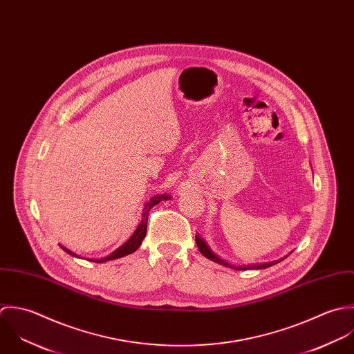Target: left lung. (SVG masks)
<instances>
[{
  "label": "left lung",
  "mask_w": 354,
  "mask_h": 354,
  "mask_svg": "<svg viewBox=\"0 0 354 354\" xmlns=\"http://www.w3.org/2000/svg\"><path fill=\"white\" fill-rule=\"evenodd\" d=\"M196 242H197V246H198V249H200L201 254H204L207 259L212 260V261L217 263V264H221V266H224V267H228V268H232V270H238V271H246V270H263V268H268V267L275 266L277 263H279V261H272V263H266V264H252V266H248V267H246V266H243V267H235V266L228 264L227 261H224V260H223V259H220L218 256H216V254L213 253L212 250L209 249V246L205 243V241H204L200 235H196ZM282 260H281V261H282Z\"/></svg>",
  "instance_id": "1"
}]
</instances>
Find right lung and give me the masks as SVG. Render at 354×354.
Here are the masks:
<instances>
[{"instance_id": "add662e5", "label": "right lung", "mask_w": 354, "mask_h": 354, "mask_svg": "<svg viewBox=\"0 0 354 354\" xmlns=\"http://www.w3.org/2000/svg\"><path fill=\"white\" fill-rule=\"evenodd\" d=\"M169 198H171V197H169V196H167V194H161V196H158V194H157V196L151 197V198L147 201V204L145 205V208H143L141 223H140V225L137 227L136 232L131 235V238H130L126 243H123L119 249H116L112 254H109L108 257H104V259H100V260H91V261H94V263H104V261H109V260L120 259V257H124V256H127V254L134 253V252L140 248V245H141L142 241H143V238H145V235H146V228H147V216H149L150 209H151L154 205H157L160 201H162V200H169ZM62 248H63L68 254L77 257L75 253H72L71 250L66 249L64 246H62Z\"/></svg>"}]
</instances>
